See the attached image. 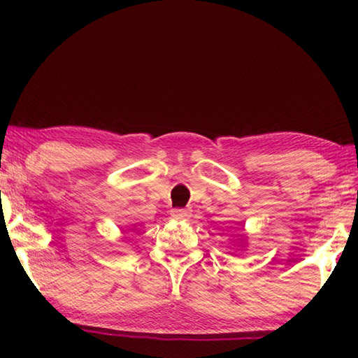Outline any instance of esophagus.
<instances>
[{
	"mask_svg": "<svg viewBox=\"0 0 358 358\" xmlns=\"http://www.w3.org/2000/svg\"><path fill=\"white\" fill-rule=\"evenodd\" d=\"M172 216L175 217V220H185V217L187 216V210L175 208V210H172Z\"/></svg>",
	"mask_w": 358,
	"mask_h": 358,
	"instance_id": "34e87169",
	"label": "esophagus"
}]
</instances>
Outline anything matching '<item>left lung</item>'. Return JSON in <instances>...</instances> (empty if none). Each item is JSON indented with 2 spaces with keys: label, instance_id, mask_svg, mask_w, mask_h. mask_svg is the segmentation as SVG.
Listing matches in <instances>:
<instances>
[{
  "label": "left lung",
  "instance_id": "1",
  "mask_svg": "<svg viewBox=\"0 0 358 358\" xmlns=\"http://www.w3.org/2000/svg\"><path fill=\"white\" fill-rule=\"evenodd\" d=\"M240 246H241V245H240Z\"/></svg>",
  "mask_w": 358,
  "mask_h": 358
}]
</instances>
